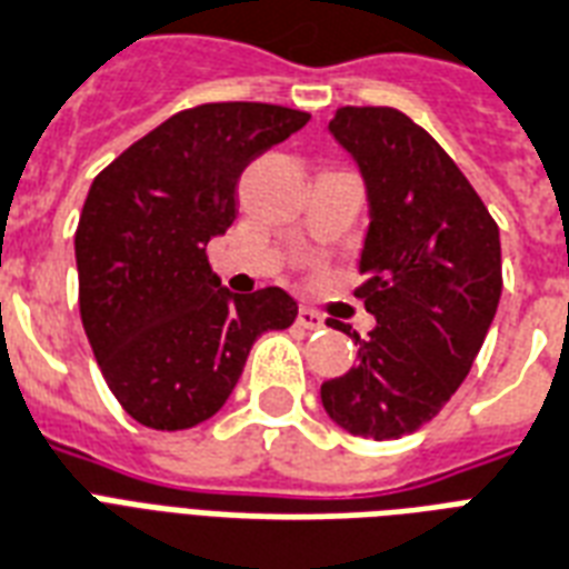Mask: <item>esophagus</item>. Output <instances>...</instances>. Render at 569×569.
I'll use <instances>...</instances> for the list:
<instances>
[{"label":"esophagus","instance_id":"34e87169","mask_svg":"<svg viewBox=\"0 0 569 569\" xmlns=\"http://www.w3.org/2000/svg\"><path fill=\"white\" fill-rule=\"evenodd\" d=\"M297 323H300L302 330H323V318H320V311L309 309V306H302L300 315H297Z\"/></svg>","mask_w":569,"mask_h":569}]
</instances>
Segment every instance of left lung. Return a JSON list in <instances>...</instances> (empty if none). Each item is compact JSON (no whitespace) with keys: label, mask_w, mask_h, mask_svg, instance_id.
Returning a JSON list of instances; mask_svg holds the SVG:
<instances>
[{"label":"left lung","mask_w":569,"mask_h":569,"mask_svg":"<svg viewBox=\"0 0 569 569\" xmlns=\"http://www.w3.org/2000/svg\"><path fill=\"white\" fill-rule=\"evenodd\" d=\"M332 138L357 158L371 224L357 297L378 327L357 366L320 383L350 435L392 441L429 422L468 378L501 300V237L489 209L426 128L392 107H341Z\"/></svg>","instance_id":"1"}]
</instances>
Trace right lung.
Instances as JSON below:
<instances>
[{
  "label": "right lung",
  "instance_id": "add662e5",
  "mask_svg": "<svg viewBox=\"0 0 569 569\" xmlns=\"http://www.w3.org/2000/svg\"><path fill=\"white\" fill-rule=\"evenodd\" d=\"M309 119L260 101L188 107L89 188L74 233L80 318L110 392L149 429L209 420L258 336L297 318L281 288H221L207 242L237 219L242 170Z\"/></svg>",
  "mask_w": 569,
  "mask_h": 569
}]
</instances>
